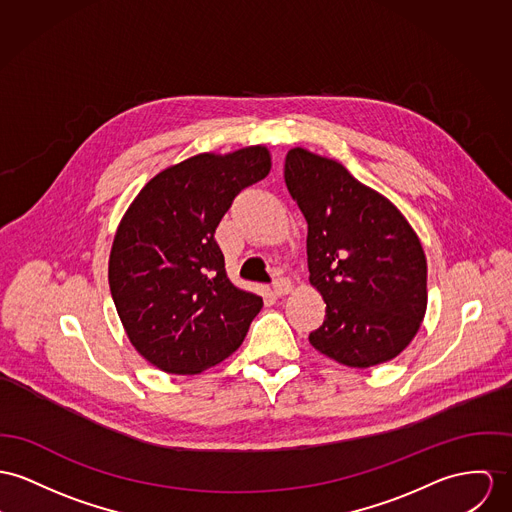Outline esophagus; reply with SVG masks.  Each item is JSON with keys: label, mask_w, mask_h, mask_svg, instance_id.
Instances as JSON below:
<instances>
[{"label": "esophagus", "mask_w": 512, "mask_h": 512, "mask_svg": "<svg viewBox=\"0 0 512 512\" xmlns=\"http://www.w3.org/2000/svg\"><path fill=\"white\" fill-rule=\"evenodd\" d=\"M273 290H275L276 296H286L288 292H292V280L288 276L276 278Z\"/></svg>", "instance_id": "esophagus-1"}]
</instances>
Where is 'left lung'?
<instances>
[{
	"label": "left lung",
	"instance_id": "1",
	"mask_svg": "<svg viewBox=\"0 0 512 512\" xmlns=\"http://www.w3.org/2000/svg\"><path fill=\"white\" fill-rule=\"evenodd\" d=\"M284 181L308 222L310 282L327 304L312 347L353 368L392 360L427 310L419 237L388 198L335 159L294 148Z\"/></svg>",
	"mask_w": 512,
	"mask_h": 512
}]
</instances>
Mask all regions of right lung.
<instances>
[{"label": "right lung", "instance_id": "1", "mask_svg": "<svg viewBox=\"0 0 512 512\" xmlns=\"http://www.w3.org/2000/svg\"><path fill=\"white\" fill-rule=\"evenodd\" d=\"M269 171L265 146L198 154L158 173L120 220L111 294L130 343L159 370L198 374L222 362L263 308L230 282L214 234L234 198Z\"/></svg>", "mask_w": 512, "mask_h": 512}]
</instances>
